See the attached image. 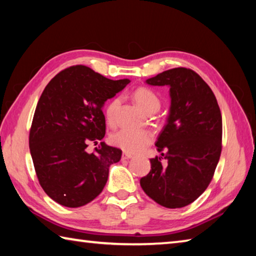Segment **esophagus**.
<instances>
[{"mask_svg":"<svg viewBox=\"0 0 256 256\" xmlns=\"http://www.w3.org/2000/svg\"><path fill=\"white\" fill-rule=\"evenodd\" d=\"M134 158V155L129 154V153H124L122 154V158L124 160H129V158Z\"/></svg>","mask_w":256,"mask_h":256,"instance_id":"esophagus-1","label":"esophagus"}]
</instances>
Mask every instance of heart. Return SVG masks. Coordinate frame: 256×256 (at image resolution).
<instances>
[{"mask_svg": "<svg viewBox=\"0 0 256 256\" xmlns=\"http://www.w3.org/2000/svg\"><path fill=\"white\" fill-rule=\"evenodd\" d=\"M134 98H135L137 104L147 114L150 111L156 112L160 106V100L158 94L147 88H137L134 93ZM119 103L120 100L116 98L106 106V121L110 124H114V116ZM152 140H153V135L146 129L122 128L111 136L112 144L128 153H140L150 144Z\"/></svg>", "mask_w": 256, "mask_h": 256, "instance_id": "obj_1", "label": "heart"}]
</instances>
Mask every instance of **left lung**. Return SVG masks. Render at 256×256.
<instances>
[{"instance_id":"8db88e82","label":"left lung","mask_w":256,"mask_h":256,"mask_svg":"<svg viewBox=\"0 0 256 256\" xmlns=\"http://www.w3.org/2000/svg\"><path fill=\"white\" fill-rule=\"evenodd\" d=\"M146 83L168 85L171 108L168 122L155 142L162 156L150 160L152 170L140 178V186L163 207H186L207 189L219 162L220 109L209 85L190 68L165 70ZM163 158L166 166L162 164Z\"/></svg>"}]
</instances>
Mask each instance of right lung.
Returning <instances> with one entry per match:
<instances>
[{
	"label": "right lung",
	"instance_id": "1",
	"mask_svg": "<svg viewBox=\"0 0 256 256\" xmlns=\"http://www.w3.org/2000/svg\"><path fill=\"white\" fill-rule=\"evenodd\" d=\"M130 80H109L84 65L62 70L44 88L36 108L29 147L40 186L68 208L91 202L108 181L121 150L104 142L88 153L90 142L106 135L102 106Z\"/></svg>",
	"mask_w": 256,
	"mask_h": 256
}]
</instances>
